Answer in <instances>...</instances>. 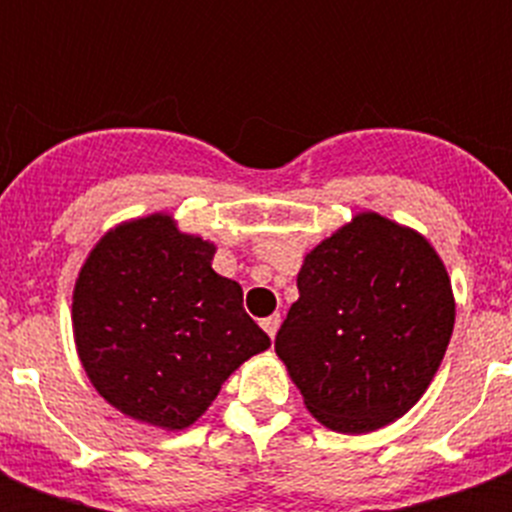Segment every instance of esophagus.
<instances>
[{
  "label": "esophagus",
  "instance_id": "obj_1",
  "mask_svg": "<svg viewBox=\"0 0 512 512\" xmlns=\"http://www.w3.org/2000/svg\"><path fill=\"white\" fill-rule=\"evenodd\" d=\"M260 324H263V329L265 332H268V337H276V332H279V324H281V316L279 313H273V316H268V319H263L260 321Z\"/></svg>",
  "mask_w": 512,
  "mask_h": 512
}]
</instances>
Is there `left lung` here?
Returning a JSON list of instances; mask_svg holds the SVG:
<instances>
[{
    "label": "left lung",
    "instance_id": "8db88e82",
    "mask_svg": "<svg viewBox=\"0 0 512 512\" xmlns=\"http://www.w3.org/2000/svg\"><path fill=\"white\" fill-rule=\"evenodd\" d=\"M276 335L308 412L337 433L385 428L412 409L454 329L452 281L420 233L361 212L297 273Z\"/></svg>",
    "mask_w": 512,
    "mask_h": 512
}]
</instances>
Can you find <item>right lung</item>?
<instances>
[{
  "label": "right lung",
  "instance_id": "obj_1",
  "mask_svg": "<svg viewBox=\"0 0 512 512\" xmlns=\"http://www.w3.org/2000/svg\"><path fill=\"white\" fill-rule=\"evenodd\" d=\"M212 255L215 244L151 215L108 231L79 271L76 350L95 390L132 420L188 428L271 345Z\"/></svg>",
  "mask_w": 512,
  "mask_h": 512
}]
</instances>
